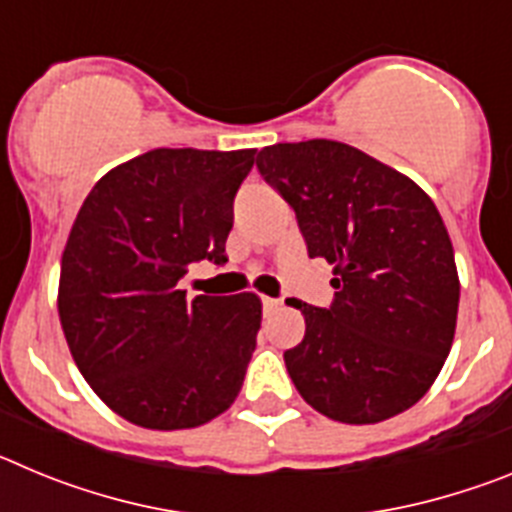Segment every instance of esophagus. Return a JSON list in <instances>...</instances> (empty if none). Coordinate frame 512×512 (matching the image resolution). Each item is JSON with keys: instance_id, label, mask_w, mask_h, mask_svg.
I'll use <instances>...</instances> for the list:
<instances>
[{"instance_id": "1", "label": "esophagus", "mask_w": 512, "mask_h": 512, "mask_svg": "<svg viewBox=\"0 0 512 512\" xmlns=\"http://www.w3.org/2000/svg\"><path fill=\"white\" fill-rule=\"evenodd\" d=\"M261 302H264V310H277L282 305V300H277V297H261Z\"/></svg>"}]
</instances>
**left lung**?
<instances>
[{
	"label": "left lung",
	"instance_id": "left-lung-1",
	"mask_svg": "<svg viewBox=\"0 0 512 512\" xmlns=\"http://www.w3.org/2000/svg\"><path fill=\"white\" fill-rule=\"evenodd\" d=\"M261 176L297 215L310 259L333 264L330 307L295 302L305 338L284 364L307 405L379 423L431 390L454 343L449 230L413 179L338 140L266 146Z\"/></svg>",
	"mask_w": 512,
	"mask_h": 512
}]
</instances>
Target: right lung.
<instances>
[{"instance_id":"add662e5","label":"right lung","mask_w":512,"mask_h":512,"mask_svg":"<svg viewBox=\"0 0 512 512\" xmlns=\"http://www.w3.org/2000/svg\"><path fill=\"white\" fill-rule=\"evenodd\" d=\"M253 161L256 148H156L107 171L76 215L58 282L63 336L99 400L140 428H197L241 392L261 300L189 302L179 279L194 261H228Z\"/></svg>"}]
</instances>
